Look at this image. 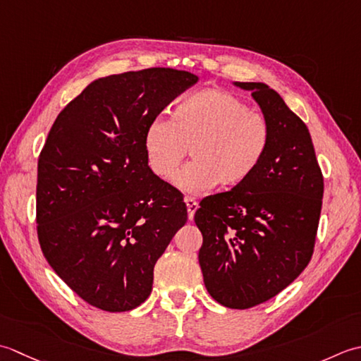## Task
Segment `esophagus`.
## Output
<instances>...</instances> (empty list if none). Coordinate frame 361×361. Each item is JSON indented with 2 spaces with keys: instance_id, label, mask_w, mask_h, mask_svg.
I'll return each instance as SVG.
<instances>
[{
  "instance_id": "1",
  "label": "esophagus",
  "mask_w": 361,
  "mask_h": 361,
  "mask_svg": "<svg viewBox=\"0 0 361 361\" xmlns=\"http://www.w3.org/2000/svg\"><path fill=\"white\" fill-rule=\"evenodd\" d=\"M185 204H187V210H188V219H193L195 216V212L197 210V205L196 200H193V197H185Z\"/></svg>"
}]
</instances>
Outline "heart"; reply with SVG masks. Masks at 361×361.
<instances>
[{
    "label": "heart",
    "mask_w": 361,
    "mask_h": 361,
    "mask_svg": "<svg viewBox=\"0 0 361 361\" xmlns=\"http://www.w3.org/2000/svg\"><path fill=\"white\" fill-rule=\"evenodd\" d=\"M271 140L263 115L219 88H204L182 98L171 118L156 116L145 129L143 148L149 170L173 180L186 149L194 160L176 176V185L201 193L215 185L245 183L262 165Z\"/></svg>",
    "instance_id": "1"
}]
</instances>
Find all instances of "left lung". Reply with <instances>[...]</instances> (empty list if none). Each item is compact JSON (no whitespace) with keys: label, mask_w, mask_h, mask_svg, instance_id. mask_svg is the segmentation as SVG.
<instances>
[{"label":"left lung","mask_w":361,"mask_h":361,"mask_svg":"<svg viewBox=\"0 0 361 361\" xmlns=\"http://www.w3.org/2000/svg\"><path fill=\"white\" fill-rule=\"evenodd\" d=\"M251 92L271 129L262 165L245 183L201 201L200 264L205 288L224 307L245 310L274 298L312 259L324 182L310 132L263 82Z\"/></svg>","instance_id":"8db88e82"}]
</instances>
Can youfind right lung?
<instances>
[{
  "mask_svg": "<svg viewBox=\"0 0 361 361\" xmlns=\"http://www.w3.org/2000/svg\"><path fill=\"white\" fill-rule=\"evenodd\" d=\"M193 73L146 68L98 78L51 128L37 166V233L56 274L85 302L129 312L152 290L154 264L187 223V205L154 174L145 129Z\"/></svg>",
  "mask_w": 361,
  "mask_h": 361,
  "instance_id": "1",
  "label": "right lung"
}]
</instances>
